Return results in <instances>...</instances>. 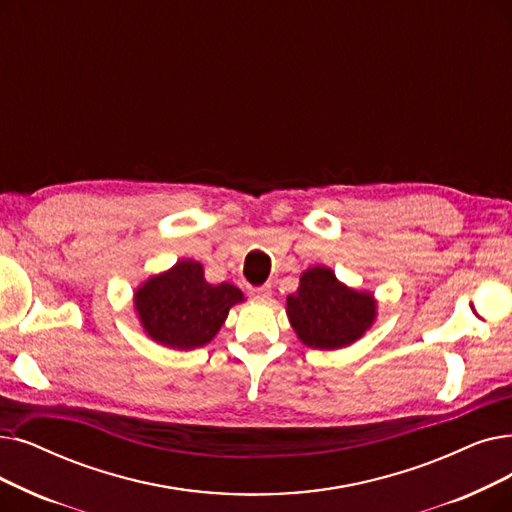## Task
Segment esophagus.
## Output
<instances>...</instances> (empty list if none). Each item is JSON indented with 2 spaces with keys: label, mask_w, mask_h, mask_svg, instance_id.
<instances>
[{
  "label": "esophagus",
  "mask_w": 512,
  "mask_h": 512,
  "mask_svg": "<svg viewBox=\"0 0 512 512\" xmlns=\"http://www.w3.org/2000/svg\"><path fill=\"white\" fill-rule=\"evenodd\" d=\"M249 293H251V297L265 301V299H270V297H272V286H270V284H263V286H253Z\"/></svg>",
  "instance_id": "34e87169"
}]
</instances>
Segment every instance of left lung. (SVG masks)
Here are the masks:
<instances>
[{
	"label": "left lung",
	"instance_id": "obj_1",
	"mask_svg": "<svg viewBox=\"0 0 512 512\" xmlns=\"http://www.w3.org/2000/svg\"><path fill=\"white\" fill-rule=\"evenodd\" d=\"M374 299L351 291L328 268H311L299 291L286 297V311L297 337L316 349H339L360 339L374 320Z\"/></svg>",
	"mask_w": 512,
	"mask_h": 512
}]
</instances>
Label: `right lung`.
I'll return each instance as SVG.
<instances>
[{
  "instance_id": "add662e5",
  "label": "right lung",
  "mask_w": 512,
  "mask_h": 512,
  "mask_svg": "<svg viewBox=\"0 0 512 512\" xmlns=\"http://www.w3.org/2000/svg\"><path fill=\"white\" fill-rule=\"evenodd\" d=\"M238 301L242 293L234 284H209L203 265L190 259L177 261L136 293V309L150 339L173 349L207 345Z\"/></svg>"
}]
</instances>
